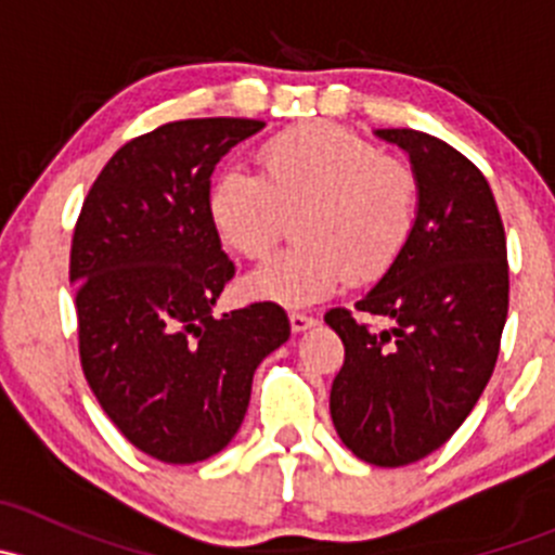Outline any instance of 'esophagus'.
Wrapping results in <instances>:
<instances>
[{"mask_svg":"<svg viewBox=\"0 0 555 555\" xmlns=\"http://www.w3.org/2000/svg\"><path fill=\"white\" fill-rule=\"evenodd\" d=\"M311 324H317V319H313L311 313L289 311V327H293V333H304V330H309Z\"/></svg>","mask_w":555,"mask_h":555,"instance_id":"34e87169","label":"esophagus"}]
</instances>
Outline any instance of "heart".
<instances>
[{
	"label": "heart",
	"instance_id": "obj_1",
	"mask_svg": "<svg viewBox=\"0 0 555 555\" xmlns=\"http://www.w3.org/2000/svg\"><path fill=\"white\" fill-rule=\"evenodd\" d=\"M220 238L260 260L298 215L293 249L246 276V293L304 306L333 293L349 273L376 282L405 251L418 215V182L408 164L335 126L304 122L262 142L257 173L228 171L209 193Z\"/></svg>",
	"mask_w": 555,
	"mask_h": 555
}]
</instances>
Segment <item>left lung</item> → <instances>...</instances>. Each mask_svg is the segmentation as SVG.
<instances>
[{"label": "left lung", "mask_w": 555, "mask_h": 555, "mask_svg": "<svg viewBox=\"0 0 555 555\" xmlns=\"http://www.w3.org/2000/svg\"><path fill=\"white\" fill-rule=\"evenodd\" d=\"M378 137L411 155L416 228L400 260L354 304L389 328L373 331L340 306L324 313L346 349L330 416L362 462L402 467L438 451L483 395L511 276L505 225L478 166L413 128H382Z\"/></svg>", "instance_id": "obj_1"}]
</instances>
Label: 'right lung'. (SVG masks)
Instances as JSON below:
<instances>
[{
	"label": "right lung",
	"mask_w": 555,
	"mask_h": 555,
	"mask_svg": "<svg viewBox=\"0 0 555 555\" xmlns=\"http://www.w3.org/2000/svg\"><path fill=\"white\" fill-rule=\"evenodd\" d=\"M249 117L173 120L122 144L72 236L77 340L88 386L122 438L166 464L225 449L251 376L289 338L271 300L211 317L236 268L209 215V179Z\"/></svg>",
	"instance_id": "obj_1"
}]
</instances>
